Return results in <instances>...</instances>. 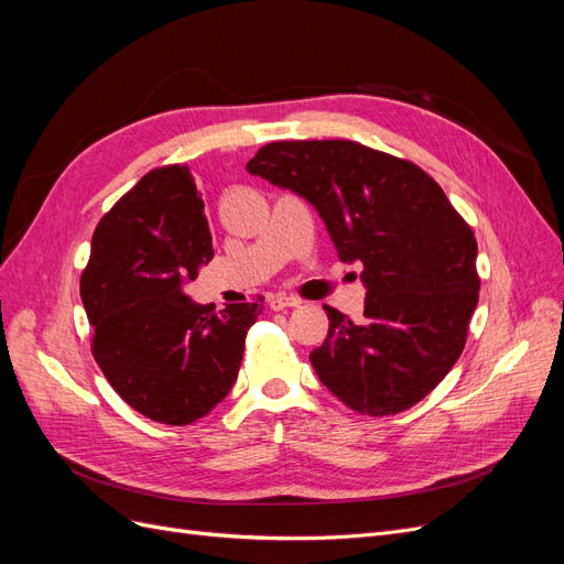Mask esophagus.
Masks as SVG:
<instances>
[{"instance_id":"34e87169","label":"esophagus","mask_w":564,"mask_h":564,"mask_svg":"<svg viewBox=\"0 0 564 564\" xmlns=\"http://www.w3.org/2000/svg\"><path fill=\"white\" fill-rule=\"evenodd\" d=\"M301 301L299 299H294V296H286V294H275V296H270L268 299V305H270V311H284V308H296Z\"/></svg>"}]
</instances>
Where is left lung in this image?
<instances>
[{
    "instance_id": "1",
    "label": "left lung",
    "mask_w": 564,
    "mask_h": 564,
    "mask_svg": "<svg viewBox=\"0 0 564 564\" xmlns=\"http://www.w3.org/2000/svg\"><path fill=\"white\" fill-rule=\"evenodd\" d=\"M247 172L308 199L344 263H362L365 319L324 305L311 352L319 381L350 409L388 416L421 402L466 346L477 305V242L416 164L355 141H278Z\"/></svg>"
}]
</instances>
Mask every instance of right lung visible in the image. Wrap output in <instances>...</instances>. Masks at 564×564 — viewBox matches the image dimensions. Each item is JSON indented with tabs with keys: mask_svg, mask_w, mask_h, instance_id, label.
Segmentation results:
<instances>
[{
	"mask_svg": "<svg viewBox=\"0 0 564 564\" xmlns=\"http://www.w3.org/2000/svg\"><path fill=\"white\" fill-rule=\"evenodd\" d=\"M214 259L209 220L191 169H152L100 218L79 294L94 327V357L135 412L187 425L224 400L245 338L263 305L216 313L183 286Z\"/></svg>",
	"mask_w": 564,
	"mask_h": 564,
	"instance_id": "add662e5",
	"label": "right lung"
}]
</instances>
